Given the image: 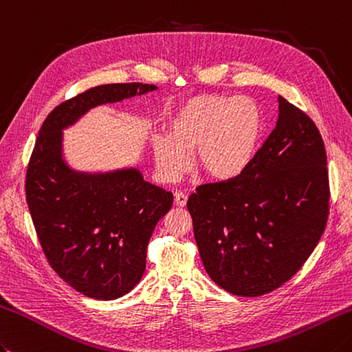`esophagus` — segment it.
<instances>
[{
    "instance_id": "34e87169",
    "label": "esophagus",
    "mask_w": 352,
    "mask_h": 352,
    "mask_svg": "<svg viewBox=\"0 0 352 352\" xmlns=\"http://www.w3.org/2000/svg\"><path fill=\"white\" fill-rule=\"evenodd\" d=\"M186 203H188V195L184 192H175V204L180 206V208H184Z\"/></svg>"
}]
</instances>
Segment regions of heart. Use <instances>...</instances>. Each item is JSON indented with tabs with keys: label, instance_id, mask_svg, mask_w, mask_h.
I'll return each mask as SVG.
<instances>
[{
	"label": "heart",
	"instance_id": "heart-1",
	"mask_svg": "<svg viewBox=\"0 0 352 352\" xmlns=\"http://www.w3.org/2000/svg\"><path fill=\"white\" fill-rule=\"evenodd\" d=\"M263 113L245 96L201 94L182 103L168 134L154 139V158L163 182H177L190 168V151L206 175L226 182L249 166L263 135Z\"/></svg>",
	"mask_w": 352,
	"mask_h": 352
}]
</instances>
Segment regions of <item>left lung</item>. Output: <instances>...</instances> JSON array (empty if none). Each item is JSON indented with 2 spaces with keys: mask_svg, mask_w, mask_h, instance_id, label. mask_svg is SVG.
I'll use <instances>...</instances> for the list:
<instances>
[{
  "mask_svg": "<svg viewBox=\"0 0 352 352\" xmlns=\"http://www.w3.org/2000/svg\"><path fill=\"white\" fill-rule=\"evenodd\" d=\"M276 126L236 178L199 184L188 199L210 279L254 298L290 280L329 215L327 151L316 123L279 96Z\"/></svg>",
  "mask_w": 352,
  "mask_h": 352,
  "instance_id": "1",
  "label": "left lung"
}]
</instances>
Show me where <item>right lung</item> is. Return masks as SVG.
Wrapping results in <instances>:
<instances>
[{
    "label": "right lung",
    "mask_w": 352,
    "mask_h": 352,
    "mask_svg": "<svg viewBox=\"0 0 352 352\" xmlns=\"http://www.w3.org/2000/svg\"><path fill=\"white\" fill-rule=\"evenodd\" d=\"M142 82L89 88L47 116L25 174V199L48 264L76 292L111 300L129 293L146 268L157 223L172 192L143 180L137 169L79 174L62 160V131L102 103L155 89Z\"/></svg>",
    "instance_id": "right-lung-1"
}]
</instances>
